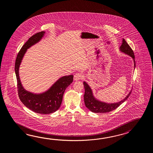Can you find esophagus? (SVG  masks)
Here are the masks:
<instances>
[{
    "label": "esophagus",
    "instance_id": "esophagus-1",
    "mask_svg": "<svg viewBox=\"0 0 153 153\" xmlns=\"http://www.w3.org/2000/svg\"><path fill=\"white\" fill-rule=\"evenodd\" d=\"M82 78V76L81 74L79 73H76V74H75L74 75V80H75V81L79 80L81 79Z\"/></svg>",
    "mask_w": 153,
    "mask_h": 153
}]
</instances>
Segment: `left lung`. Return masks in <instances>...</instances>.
<instances>
[{"label": "left lung", "mask_w": 153, "mask_h": 153, "mask_svg": "<svg viewBox=\"0 0 153 153\" xmlns=\"http://www.w3.org/2000/svg\"><path fill=\"white\" fill-rule=\"evenodd\" d=\"M120 50L121 52L130 56L133 59L134 68L136 67V62L134 59V55L132 49L130 47V45L127 44L125 39H123V43L120 47ZM85 88V94L84 95L85 104L88 109L94 113H108L111 111L115 110L118 107L120 106V104L126 101L127 98L129 97L131 94V92L127 95L126 97L120 101L119 102L115 103H107L105 102H102L101 101H98L93 96L91 88L88 86V85L84 81L83 82Z\"/></svg>", "instance_id": "1"}]
</instances>
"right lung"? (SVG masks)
I'll list each match as a JSON object with an SVG mask.
<instances>
[{
  "label": "right lung",
  "instance_id": "right-lung-1",
  "mask_svg": "<svg viewBox=\"0 0 153 153\" xmlns=\"http://www.w3.org/2000/svg\"><path fill=\"white\" fill-rule=\"evenodd\" d=\"M44 33V31L36 33L29 38L23 45L17 56L15 70L16 75L18 94L21 101L26 107L35 113L48 114L57 111L60 107L65 90L73 81V75L63 76L59 79L45 92L36 94L24 89L19 75V67L27 49L38 42L42 38Z\"/></svg>",
  "mask_w": 153,
  "mask_h": 153
}]
</instances>
